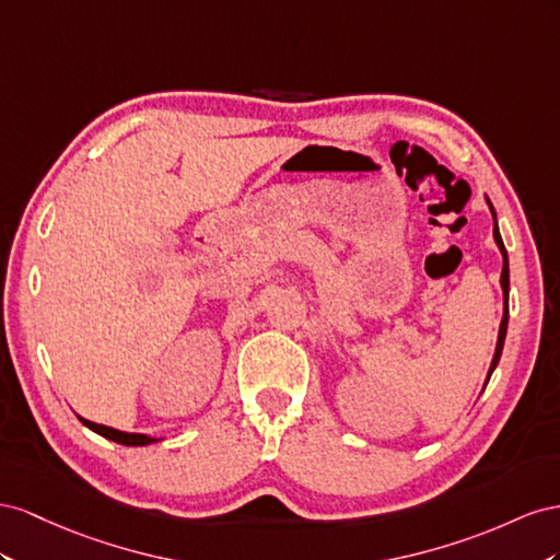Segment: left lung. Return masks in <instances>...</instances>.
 <instances>
[{"label":"left lung","mask_w":560,"mask_h":560,"mask_svg":"<svg viewBox=\"0 0 560 560\" xmlns=\"http://www.w3.org/2000/svg\"><path fill=\"white\" fill-rule=\"evenodd\" d=\"M490 203V201H488ZM490 211H492V218H494V230H492V234H494V242H498V246H500V250H502V258H504V267H502V291H504V302H506V298H509V258H506V248H504V244H502V236H500V228H498V215H494V209H492V203H490ZM506 324H509V310H506V305H504V316H502V324H500V338H498V347H494V357H492V363H490V371H488V380H490V375H492V371H494V365L500 363V357H502V347H504V338H506Z\"/></svg>","instance_id":"1"}]
</instances>
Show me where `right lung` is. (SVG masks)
Wrapping results in <instances>:
<instances>
[{
  "instance_id": "obj_1",
  "label": "right lung",
  "mask_w": 560,
  "mask_h": 560,
  "mask_svg": "<svg viewBox=\"0 0 560 560\" xmlns=\"http://www.w3.org/2000/svg\"><path fill=\"white\" fill-rule=\"evenodd\" d=\"M79 420H82L89 429H93L95 434H101V436L115 441V443H121V445H148V443L156 441V439L142 436V434H129V431H119V429H112V427H105V424H95V422H89L84 418H79Z\"/></svg>"
}]
</instances>
